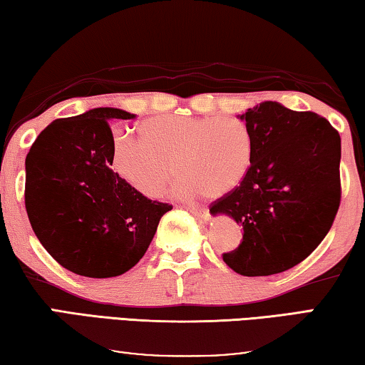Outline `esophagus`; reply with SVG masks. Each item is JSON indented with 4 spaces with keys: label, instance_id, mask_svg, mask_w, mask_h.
I'll list each match as a JSON object with an SVG mask.
<instances>
[{
    "label": "esophagus",
    "instance_id": "esophagus-1",
    "mask_svg": "<svg viewBox=\"0 0 365 365\" xmlns=\"http://www.w3.org/2000/svg\"><path fill=\"white\" fill-rule=\"evenodd\" d=\"M184 209H187L189 212H192L195 217L202 218V220H209V209H205V207H195V205H182Z\"/></svg>",
    "mask_w": 365,
    "mask_h": 365
}]
</instances>
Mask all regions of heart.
Here are the masks:
<instances>
[{
    "label": "heart",
    "instance_id": "heart-1",
    "mask_svg": "<svg viewBox=\"0 0 365 365\" xmlns=\"http://www.w3.org/2000/svg\"><path fill=\"white\" fill-rule=\"evenodd\" d=\"M138 135L112 138L109 166L148 199L163 194L173 171L179 175L173 187L178 197H220L238 186L253 160L248 127L233 117L158 115L143 120Z\"/></svg>",
    "mask_w": 365,
    "mask_h": 365
}]
</instances>
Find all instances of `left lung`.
<instances>
[{
	"label": "left lung",
	"mask_w": 365,
	"mask_h": 365,
	"mask_svg": "<svg viewBox=\"0 0 365 365\" xmlns=\"http://www.w3.org/2000/svg\"><path fill=\"white\" fill-rule=\"evenodd\" d=\"M253 160L237 187L210 204L243 227L222 257L241 276H272L307 259L331 228L341 202V137L315 112L266 101L238 115Z\"/></svg>",
	"instance_id": "obj_1"
}]
</instances>
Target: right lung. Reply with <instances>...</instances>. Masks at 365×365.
Wrapping results in <instances>:
<instances>
[{"label":"right lung","instance_id":"obj_1","mask_svg":"<svg viewBox=\"0 0 365 365\" xmlns=\"http://www.w3.org/2000/svg\"><path fill=\"white\" fill-rule=\"evenodd\" d=\"M98 108L57 119L26 156L24 200L31 227L47 253L78 276L104 279L142 259L173 205L151 200L110 171L109 120L133 119Z\"/></svg>","mask_w":365,"mask_h":365}]
</instances>
